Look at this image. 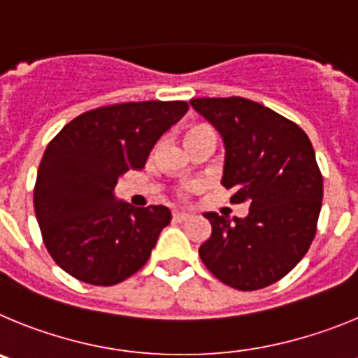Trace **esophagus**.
Returning <instances> with one entry per match:
<instances>
[{
  "label": "esophagus",
  "mask_w": 358,
  "mask_h": 358,
  "mask_svg": "<svg viewBox=\"0 0 358 358\" xmlns=\"http://www.w3.org/2000/svg\"><path fill=\"white\" fill-rule=\"evenodd\" d=\"M189 217H191V214H189V212H183V210H176L175 214H173V219H175V221H178V223L187 221Z\"/></svg>",
  "instance_id": "1"
}]
</instances>
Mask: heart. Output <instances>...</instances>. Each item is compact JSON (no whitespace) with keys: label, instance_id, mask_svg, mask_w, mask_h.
<instances>
[{"label":"heart","instance_id":"heart-1","mask_svg":"<svg viewBox=\"0 0 358 358\" xmlns=\"http://www.w3.org/2000/svg\"><path fill=\"white\" fill-rule=\"evenodd\" d=\"M203 128H205V127H198V128H192V130H191V131H189V134H187V135H191V134H194V131H199V130H203Z\"/></svg>","mask_w":358,"mask_h":358}]
</instances>
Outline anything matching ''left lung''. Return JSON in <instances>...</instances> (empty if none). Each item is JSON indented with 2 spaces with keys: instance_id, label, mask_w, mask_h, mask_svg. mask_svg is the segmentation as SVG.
I'll use <instances>...</instances> for the list:
<instances>
[{
  "instance_id": "left-lung-1",
  "label": "left lung",
  "mask_w": 358,
  "mask_h": 358,
  "mask_svg": "<svg viewBox=\"0 0 358 358\" xmlns=\"http://www.w3.org/2000/svg\"><path fill=\"white\" fill-rule=\"evenodd\" d=\"M191 105L224 144L221 183L246 217L205 212L212 234L199 246L208 271L239 291L278 282L303 259L315 235L323 176L310 139L296 123L251 99L196 98Z\"/></svg>"
}]
</instances>
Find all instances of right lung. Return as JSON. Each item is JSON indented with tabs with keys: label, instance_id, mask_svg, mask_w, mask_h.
Masks as SVG:
<instances>
[{
	"label": "right lung",
	"instance_id": "add662e5",
	"mask_svg": "<svg viewBox=\"0 0 358 358\" xmlns=\"http://www.w3.org/2000/svg\"><path fill=\"white\" fill-rule=\"evenodd\" d=\"M187 108L185 101L96 108L73 119L48 144L34 205L44 244L64 271L107 287L146 264L171 210L131 207L115 198V183L146 166L157 141Z\"/></svg>",
	"mask_w": 358,
	"mask_h": 358
}]
</instances>
